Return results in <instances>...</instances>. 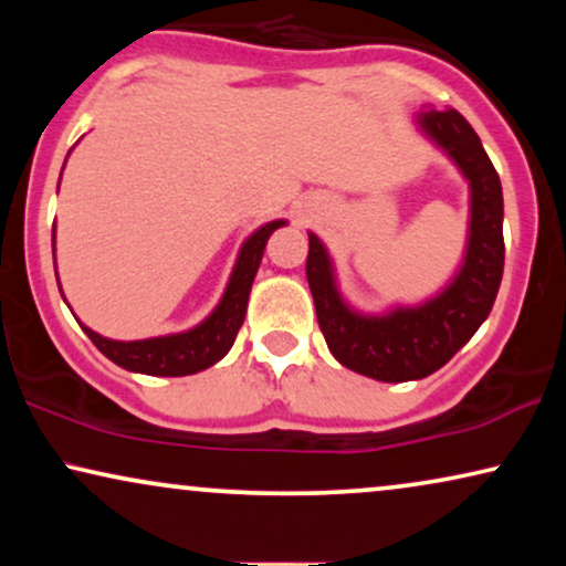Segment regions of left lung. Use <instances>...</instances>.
I'll use <instances>...</instances> for the list:
<instances>
[{
  "label": "left lung",
  "mask_w": 566,
  "mask_h": 566,
  "mask_svg": "<svg viewBox=\"0 0 566 566\" xmlns=\"http://www.w3.org/2000/svg\"><path fill=\"white\" fill-rule=\"evenodd\" d=\"M420 123L471 182V234L459 277L424 306L389 316L353 314L335 289L327 252L308 234L306 281L332 355L355 374L391 384L436 374L469 343L492 312L505 265L502 185L476 130L453 107L422 113Z\"/></svg>",
  "instance_id": "left-lung-1"
}]
</instances>
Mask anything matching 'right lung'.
Here are the masks:
<instances>
[{
	"mask_svg": "<svg viewBox=\"0 0 566 566\" xmlns=\"http://www.w3.org/2000/svg\"><path fill=\"white\" fill-rule=\"evenodd\" d=\"M277 227H283V221H270L247 239L219 308L200 327L182 332V335L138 339V343H118V339L99 337L87 327L84 332L105 358L118 363L120 368L136 370V374L190 376L213 366L234 345L237 332L244 322L247 298H250L252 281L258 275L262 252H265L268 239Z\"/></svg>",
	"mask_w": 566,
	"mask_h": 566,
	"instance_id": "obj_1",
	"label": "right lung"
}]
</instances>
